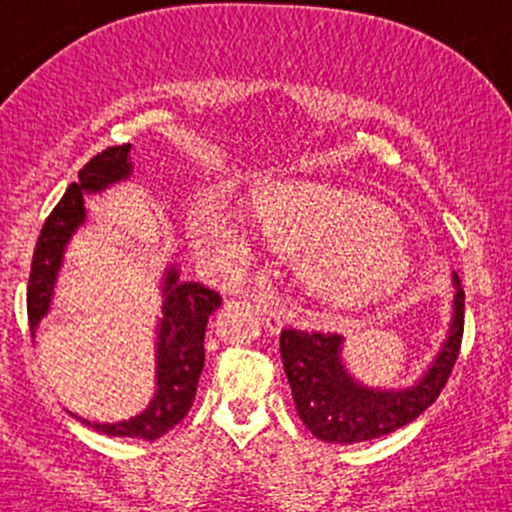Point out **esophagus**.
<instances>
[{"instance_id": "esophagus-1", "label": "esophagus", "mask_w": 512, "mask_h": 512, "mask_svg": "<svg viewBox=\"0 0 512 512\" xmlns=\"http://www.w3.org/2000/svg\"><path fill=\"white\" fill-rule=\"evenodd\" d=\"M255 305L264 317V325H267L269 332H279L281 330V322H284V308L274 301L272 296H255Z\"/></svg>"}]
</instances>
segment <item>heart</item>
<instances>
[{"instance_id": "b5f03b06", "label": "heart", "mask_w": 512, "mask_h": 512, "mask_svg": "<svg viewBox=\"0 0 512 512\" xmlns=\"http://www.w3.org/2000/svg\"><path fill=\"white\" fill-rule=\"evenodd\" d=\"M264 231L281 250L305 255L303 279L325 301L349 303L395 284L407 267L402 233L390 211L330 185H276L257 202ZM204 250L231 264L250 250L243 216L202 199L192 211Z\"/></svg>"}]
</instances>
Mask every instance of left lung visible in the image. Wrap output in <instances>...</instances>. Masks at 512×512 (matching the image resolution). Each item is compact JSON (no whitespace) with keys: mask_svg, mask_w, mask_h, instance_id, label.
<instances>
[{"mask_svg":"<svg viewBox=\"0 0 512 512\" xmlns=\"http://www.w3.org/2000/svg\"><path fill=\"white\" fill-rule=\"evenodd\" d=\"M452 279L457 293L448 339L424 378L407 390H373L356 383L342 363V334L293 327L281 332V361L293 402L315 438L351 445L387 436L411 424L436 402L460 356L464 332V291L460 276L452 274Z\"/></svg>","mask_w":512,"mask_h":512,"instance_id":"left-lung-1","label":"left lung"}]
</instances>
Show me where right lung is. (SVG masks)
<instances>
[{"label": "right lung", "instance_id": "add662e5", "mask_svg": "<svg viewBox=\"0 0 512 512\" xmlns=\"http://www.w3.org/2000/svg\"><path fill=\"white\" fill-rule=\"evenodd\" d=\"M132 144L108 146L79 170V182H72L64 197L45 219L38 243L33 250L31 276H28V322L31 332L48 313L60 272L64 245L86 219L84 192H98L117 180H127L132 173L129 161ZM221 305V293L199 284L180 281L178 269L170 267L163 284V317L156 337V395L142 414L117 424H93L105 436L156 440L178 426L190 411L197 395L199 375L204 368V332L209 315Z\"/></svg>", "mask_w": 512, "mask_h": 512}]
</instances>
